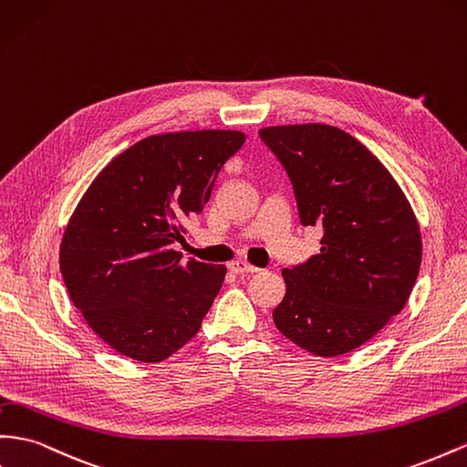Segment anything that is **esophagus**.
I'll return each instance as SVG.
<instances>
[{
  "label": "esophagus",
  "instance_id": "esophagus-1",
  "mask_svg": "<svg viewBox=\"0 0 467 467\" xmlns=\"http://www.w3.org/2000/svg\"><path fill=\"white\" fill-rule=\"evenodd\" d=\"M230 271H234L235 275H244V273H257L259 269L254 267V265H251V263L239 259V261H232L230 263Z\"/></svg>",
  "mask_w": 467,
  "mask_h": 467
}]
</instances>
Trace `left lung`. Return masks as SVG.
Masks as SVG:
<instances>
[{
	"label": "left lung",
	"mask_w": 467,
	"mask_h": 467,
	"mask_svg": "<svg viewBox=\"0 0 467 467\" xmlns=\"http://www.w3.org/2000/svg\"><path fill=\"white\" fill-rule=\"evenodd\" d=\"M259 135L291 176L302 225L324 230L318 255L283 269L273 322L314 356L348 354L407 305L422 259L419 220L393 174L349 133L298 123Z\"/></svg>",
	"instance_id": "left-lung-1"
}]
</instances>
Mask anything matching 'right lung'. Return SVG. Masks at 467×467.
Here are the masks:
<instances>
[{
	"instance_id": "obj_1",
	"label": "right lung",
	"mask_w": 467,
	"mask_h": 467,
	"mask_svg": "<svg viewBox=\"0 0 467 467\" xmlns=\"http://www.w3.org/2000/svg\"><path fill=\"white\" fill-rule=\"evenodd\" d=\"M235 130L150 135L99 171L74 208L58 265L70 300L118 354L159 363L198 334L225 265L172 249L204 210Z\"/></svg>"
}]
</instances>
